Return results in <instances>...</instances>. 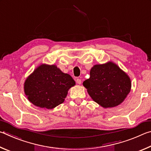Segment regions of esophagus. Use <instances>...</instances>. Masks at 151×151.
<instances>
[{"mask_svg":"<svg viewBox=\"0 0 151 151\" xmlns=\"http://www.w3.org/2000/svg\"><path fill=\"white\" fill-rule=\"evenodd\" d=\"M76 82H77V83L79 84V85H80L81 83V80H80V79H77V80H76Z\"/></svg>","mask_w":151,"mask_h":151,"instance_id":"1","label":"esophagus"}]
</instances>
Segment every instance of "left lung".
<instances>
[{"label": "left lung", "instance_id": "1", "mask_svg": "<svg viewBox=\"0 0 151 151\" xmlns=\"http://www.w3.org/2000/svg\"><path fill=\"white\" fill-rule=\"evenodd\" d=\"M89 74L90 78L83 85L91 99L104 108L118 106L131 91L129 76L111 61L94 65Z\"/></svg>", "mask_w": 151, "mask_h": 151}]
</instances>
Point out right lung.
Instances as JSON below:
<instances>
[{
  "instance_id": "right-lung-1",
  "label": "right lung",
  "mask_w": 151,
  "mask_h": 151,
  "mask_svg": "<svg viewBox=\"0 0 151 151\" xmlns=\"http://www.w3.org/2000/svg\"><path fill=\"white\" fill-rule=\"evenodd\" d=\"M75 85L71 76L57 65L42 63L26 79L24 90L33 105L52 109L64 101L68 90Z\"/></svg>"
}]
</instances>
